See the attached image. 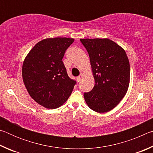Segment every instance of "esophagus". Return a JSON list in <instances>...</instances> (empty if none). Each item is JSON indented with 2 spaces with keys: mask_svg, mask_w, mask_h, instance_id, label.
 I'll return each instance as SVG.
<instances>
[{
  "mask_svg": "<svg viewBox=\"0 0 153 153\" xmlns=\"http://www.w3.org/2000/svg\"><path fill=\"white\" fill-rule=\"evenodd\" d=\"M83 75H84V74L81 73L78 77H77V82H79L80 80H81V79L82 78V77H83Z\"/></svg>",
  "mask_w": 153,
  "mask_h": 153,
  "instance_id": "34e87169",
  "label": "esophagus"
}]
</instances>
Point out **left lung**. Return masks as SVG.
<instances>
[{
  "mask_svg": "<svg viewBox=\"0 0 153 153\" xmlns=\"http://www.w3.org/2000/svg\"><path fill=\"white\" fill-rule=\"evenodd\" d=\"M88 53L94 86L84 94L88 106L102 113L115 108L125 97L130 67L124 49L108 38L80 39Z\"/></svg>",
  "mask_w": 153,
  "mask_h": 153,
  "instance_id": "obj_1",
  "label": "left lung"
}]
</instances>
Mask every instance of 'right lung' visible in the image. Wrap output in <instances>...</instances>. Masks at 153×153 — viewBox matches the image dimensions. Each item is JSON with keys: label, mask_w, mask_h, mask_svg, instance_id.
<instances>
[{"label": "right lung", "mask_w": 153, "mask_h": 153, "mask_svg": "<svg viewBox=\"0 0 153 153\" xmlns=\"http://www.w3.org/2000/svg\"><path fill=\"white\" fill-rule=\"evenodd\" d=\"M74 38H49L38 42L25 56L22 77L35 101L49 109L63 105L76 82L68 76L62 59Z\"/></svg>", "instance_id": "right-lung-1"}]
</instances>
